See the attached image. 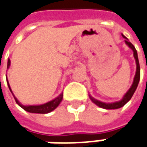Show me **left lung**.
I'll return each instance as SVG.
<instances>
[{"label":"left lung","instance_id":"8db88e82","mask_svg":"<svg viewBox=\"0 0 147 147\" xmlns=\"http://www.w3.org/2000/svg\"><path fill=\"white\" fill-rule=\"evenodd\" d=\"M122 36L125 39L124 42L125 44L129 46V48L131 49L134 52V57L135 58V62H136V73H135V76H134V81H133V84L131 85V87L129 88V89L125 93L123 98L121 100L119 101H117V102H101L99 100H97L94 98H93L91 95H89V98L90 100L94 102V104H96L97 106H98L99 107H102L103 109H107V110H114V109H118L124 107L125 104L129 102V100L131 99V98L133 97L134 92L136 91V89L138 88V83H139L140 80V65H139V61H138V53H137V50L136 49L133 45V44L131 42H129V40H128V38L126 36H124V35L122 34Z\"/></svg>","mask_w":147,"mask_h":147}]
</instances>
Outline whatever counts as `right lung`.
Instances as JSON below:
<instances>
[{
    "label": "right lung",
    "instance_id": "1",
    "mask_svg": "<svg viewBox=\"0 0 147 147\" xmlns=\"http://www.w3.org/2000/svg\"><path fill=\"white\" fill-rule=\"evenodd\" d=\"M9 66H10V60L8 59V63H7V68H9ZM6 81H7V84L9 89L10 90L11 94H13V98L15 99V102H17L19 107H21L22 108L28 111V112H30V113H36V114H47V113H49L51 111H53L54 109H56L58 107V106L60 104V102H62L63 100V94H60L58 95L57 98H55L53 100L49 101L48 102L44 104H40V105H23L19 101H18L17 98L14 96V94H13L12 90H11V88H10V85L9 84V81H8L7 76H6Z\"/></svg>",
    "mask_w": 147,
    "mask_h": 147
}]
</instances>
